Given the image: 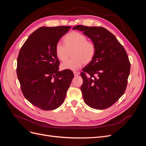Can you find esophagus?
Returning a JSON list of instances; mask_svg holds the SVG:
<instances>
[{
  "instance_id": "1",
  "label": "esophagus",
  "mask_w": 146,
  "mask_h": 146,
  "mask_svg": "<svg viewBox=\"0 0 146 146\" xmlns=\"http://www.w3.org/2000/svg\"><path fill=\"white\" fill-rule=\"evenodd\" d=\"M79 73L78 72H76V71H75V72H74V76H78V75H79Z\"/></svg>"
}]
</instances>
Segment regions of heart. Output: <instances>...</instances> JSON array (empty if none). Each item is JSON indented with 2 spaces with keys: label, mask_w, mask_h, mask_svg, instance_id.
Listing matches in <instances>:
<instances>
[{
  "label": "heart",
  "mask_w": 146,
  "mask_h": 146,
  "mask_svg": "<svg viewBox=\"0 0 146 146\" xmlns=\"http://www.w3.org/2000/svg\"><path fill=\"white\" fill-rule=\"evenodd\" d=\"M63 41L64 45L58 42L55 46L57 58L61 61L66 60L70 51L72 58L61 63L62 69L76 70L84 63L88 64L93 60L96 47L94 42L88 41L85 35L78 32H72L66 35Z\"/></svg>",
  "instance_id": "1"
}]
</instances>
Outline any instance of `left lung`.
Listing matches in <instances>:
<instances>
[{
  "label": "left lung",
  "mask_w": 146,
  "mask_h": 146,
  "mask_svg": "<svg viewBox=\"0 0 146 146\" xmlns=\"http://www.w3.org/2000/svg\"><path fill=\"white\" fill-rule=\"evenodd\" d=\"M96 47L91 62L82 69L80 90L90 107L104 110L111 107L123 94L127 85L130 63L125 48L113 34L102 27L76 25Z\"/></svg>",
  "instance_id": "1"
}]
</instances>
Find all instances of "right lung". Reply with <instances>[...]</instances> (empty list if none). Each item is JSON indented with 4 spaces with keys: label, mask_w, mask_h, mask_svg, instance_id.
Here are the masks:
<instances>
[{
    "label": "right lung",
    "mask_w": 146,
    "mask_h": 146,
    "mask_svg": "<svg viewBox=\"0 0 146 146\" xmlns=\"http://www.w3.org/2000/svg\"><path fill=\"white\" fill-rule=\"evenodd\" d=\"M70 26L41 27L31 34L17 60V76L25 99L43 110H53L63 103L74 78L70 70L59 71L55 46Z\"/></svg>",
    "instance_id": "1"
}]
</instances>
